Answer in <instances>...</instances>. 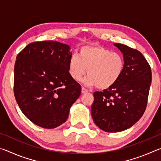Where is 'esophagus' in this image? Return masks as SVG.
<instances>
[{"instance_id":"obj_1","label":"esophagus","mask_w":161,"mask_h":161,"mask_svg":"<svg viewBox=\"0 0 161 161\" xmlns=\"http://www.w3.org/2000/svg\"><path fill=\"white\" fill-rule=\"evenodd\" d=\"M87 92H88V90H87V89H86L84 87H81V93L86 94Z\"/></svg>"}]
</instances>
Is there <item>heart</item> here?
I'll return each instance as SVG.
<instances>
[{"instance_id": "obj_1", "label": "heart", "mask_w": 161, "mask_h": 161, "mask_svg": "<svg viewBox=\"0 0 161 161\" xmlns=\"http://www.w3.org/2000/svg\"><path fill=\"white\" fill-rule=\"evenodd\" d=\"M69 73L73 80L80 81L84 75H89L84 83L87 86H97L107 89L114 86L121 77L124 69V59L121 54L99 45L81 47L78 56L71 57Z\"/></svg>"}]
</instances>
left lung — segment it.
<instances>
[{
  "label": "left lung",
  "instance_id": "1",
  "mask_svg": "<svg viewBox=\"0 0 161 161\" xmlns=\"http://www.w3.org/2000/svg\"><path fill=\"white\" fill-rule=\"evenodd\" d=\"M124 69L119 81L103 92H95L92 116L106 132H120L134 125L146 110L151 84V67L139 51L119 43Z\"/></svg>",
  "mask_w": 161,
  "mask_h": 161
}]
</instances>
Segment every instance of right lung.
<instances>
[{
  "label": "right lung",
  "mask_w": 161,
  "mask_h": 161,
  "mask_svg": "<svg viewBox=\"0 0 161 161\" xmlns=\"http://www.w3.org/2000/svg\"><path fill=\"white\" fill-rule=\"evenodd\" d=\"M69 45L57 41L32 42L18 54L14 94L22 112L32 123L54 129L67 121L81 94L69 73Z\"/></svg>",
  "instance_id": "obj_1"
}]
</instances>
